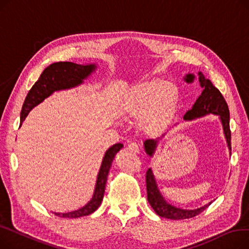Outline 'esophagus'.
Instances as JSON below:
<instances>
[{
    "label": "esophagus",
    "instance_id": "esophagus-1",
    "mask_svg": "<svg viewBox=\"0 0 249 249\" xmlns=\"http://www.w3.org/2000/svg\"><path fill=\"white\" fill-rule=\"evenodd\" d=\"M127 147H128V149H129V150L134 151V152H139V150H140V146H139L138 143H136V142H131V143H129Z\"/></svg>",
    "mask_w": 249,
    "mask_h": 249
}]
</instances>
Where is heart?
Returning <instances> with one entry per match:
<instances>
[{"instance_id": "b5f03b06", "label": "heart", "mask_w": 249, "mask_h": 249, "mask_svg": "<svg viewBox=\"0 0 249 249\" xmlns=\"http://www.w3.org/2000/svg\"><path fill=\"white\" fill-rule=\"evenodd\" d=\"M179 100L176 84L160 78L142 81L121 97L119 112L126 118H136L139 128L146 133L158 132L171 121Z\"/></svg>"}]
</instances>
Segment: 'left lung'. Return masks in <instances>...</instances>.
<instances>
[{"label":"left lung","instance_id":"obj_1","mask_svg":"<svg viewBox=\"0 0 249 249\" xmlns=\"http://www.w3.org/2000/svg\"><path fill=\"white\" fill-rule=\"evenodd\" d=\"M193 81L194 75L188 74L186 81ZM199 82L203 88L201 96L197 99L191 110H189L184 116V120L189 121L196 119V118L203 117L207 114H215L220 116V120L223 126V131L225 134L226 142L231 154V131H230V115L228 105L220 93V90L213 86L210 80L204 76L202 72H199ZM163 136V135H162ZM159 139H147L143 143L145 152L152 156L156 145H158ZM146 190H147V200L154 212L160 217L172 219V220H181L189 219L202 213L205 209H207L211 203L205 205L204 207L195 209V210H184V209L177 208L171 204H168L161 196L156 180L153 176L151 168H148L146 172Z\"/></svg>","mask_w":249,"mask_h":249}]
</instances>
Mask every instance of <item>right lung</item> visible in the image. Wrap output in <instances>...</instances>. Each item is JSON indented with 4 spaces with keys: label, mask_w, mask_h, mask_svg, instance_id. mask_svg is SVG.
<instances>
[{
    "label": "right lung",
    "mask_w": 249,
    "mask_h": 249,
    "mask_svg": "<svg viewBox=\"0 0 249 249\" xmlns=\"http://www.w3.org/2000/svg\"><path fill=\"white\" fill-rule=\"evenodd\" d=\"M96 68L97 67L95 64L81 65L69 61H59L50 64L39 76L38 81L30 89L27 97L24 101L21 111L20 125H22V122L27 117L28 113L38 104L43 102L44 99L49 97L53 91L67 89L81 85L85 78H87L96 70ZM122 147V143H116L105 153L100 172L98 174L95 192L90 201L76 211L69 213H54L56 216L62 218H78L89 215L97 210L104 198L105 186H106L107 177L112 165V161L116 153Z\"/></svg>",
    "instance_id": "right-lung-1"
}]
</instances>
